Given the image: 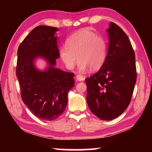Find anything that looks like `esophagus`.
Listing matches in <instances>:
<instances>
[{
    "mask_svg": "<svg viewBox=\"0 0 152 152\" xmlns=\"http://www.w3.org/2000/svg\"><path fill=\"white\" fill-rule=\"evenodd\" d=\"M76 80L78 81H83L84 80V77L82 76H80V75H77L76 76Z\"/></svg>",
    "mask_w": 152,
    "mask_h": 152,
    "instance_id": "obj_1",
    "label": "esophagus"
}]
</instances>
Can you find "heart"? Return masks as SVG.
<instances>
[{
	"instance_id": "1",
	"label": "heart",
	"mask_w": 152,
	"mask_h": 152,
	"mask_svg": "<svg viewBox=\"0 0 152 152\" xmlns=\"http://www.w3.org/2000/svg\"><path fill=\"white\" fill-rule=\"evenodd\" d=\"M107 44L101 35L87 30H81L67 41V45L60 49L61 61L68 70H73L78 61L80 72L96 70L103 65L107 58Z\"/></svg>"
}]
</instances>
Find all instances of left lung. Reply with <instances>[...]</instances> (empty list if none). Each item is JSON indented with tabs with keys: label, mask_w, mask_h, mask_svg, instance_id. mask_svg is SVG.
<instances>
[{
	"label": "left lung",
	"mask_w": 152,
	"mask_h": 152,
	"mask_svg": "<svg viewBox=\"0 0 152 152\" xmlns=\"http://www.w3.org/2000/svg\"><path fill=\"white\" fill-rule=\"evenodd\" d=\"M107 32L109 42L106 60L100 70L85 80L90 110L99 119L110 121L129 104L137 72L135 53L126 33L113 22Z\"/></svg>",
	"instance_id": "1"
}]
</instances>
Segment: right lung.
Instances as JSON below:
<instances>
[{
	"label": "right lung",
	"instance_id": "1",
	"mask_svg": "<svg viewBox=\"0 0 152 152\" xmlns=\"http://www.w3.org/2000/svg\"><path fill=\"white\" fill-rule=\"evenodd\" d=\"M56 27L34 28L19 46L16 74L25 104L40 119L53 121L60 116L68 103V94L74 86V73L56 68L60 57ZM42 58L48 63L44 71L34 61Z\"/></svg>",
	"mask_w": 152,
	"mask_h": 152
}]
</instances>
